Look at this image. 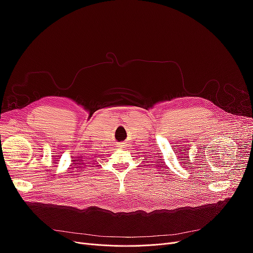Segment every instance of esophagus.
<instances>
[{"label":"esophagus","instance_id":"esophagus-1","mask_svg":"<svg viewBox=\"0 0 253 253\" xmlns=\"http://www.w3.org/2000/svg\"><path fill=\"white\" fill-rule=\"evenodd\" d=\"M124 145H125V143H121V144H119V148H124Z\"/></svg>","mask_w":253,"mask_h":253}]
</instances>
